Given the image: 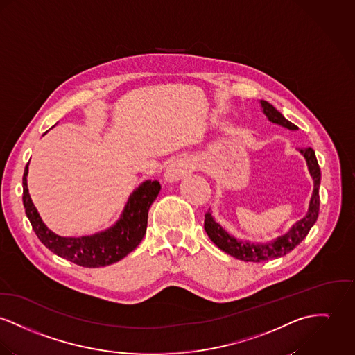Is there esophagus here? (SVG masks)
Instances as JSON below:
<instances>
[{"label": "esophagus", "instance_id": "esophagus-1", "mask_svg": "<svg viewBox=\"0 0 355 355\" xmlns=\"http://www.w3.org/2000/svg\"><path fill=\"white\" fill-rule=\"evenodd\" d=\"M194 170V164L189 158H180L167 166L164 171V180L167 182H177L188 175Z\"/></svg>", "mask_w": 355, "mask_h": 355}]
</instances>
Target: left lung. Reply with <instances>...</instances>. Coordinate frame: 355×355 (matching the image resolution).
<instances>
[{"mask_svg": "<svg viewBox=\"0 0 355 355\" xmlns=\"http://www.w3.org/2000/svg\"><path fill=\"white\" fill-rule=\"evenodd\" d=\"M261 107L266 117L277 125H281L286 130L296 131L299 130L297 125L286 120L278 110L274 108L272 104L268 101L261 100ZM301 155L305 158L306 166L309 170V174L313 180V191L312 197L309 201V208L308 214L304 218L299 220L285 235L278 236L277 239L266 242V243H251L247 241H239L230 235L215 218H212V214L208 211L205 214V220H204V228L205 232L208 234L209 239L218 245L220 250L224 252L230 254L231 257L245 261V262H262L273 258H279L289 251H292L297 245H300L302 239L308 235L309 230L313 227L316 223L318 216H319V205H320V198H319V188H320V180H322V173L320 167L318 164L315 151L308 147V148H301Z\"/></svg>", "mask_w": 355, "mask_h": 355, "instance_id": "1", "label": "left lung"}]
</instances>
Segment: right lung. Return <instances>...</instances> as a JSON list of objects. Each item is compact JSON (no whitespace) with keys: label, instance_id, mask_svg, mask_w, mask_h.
Listing matches in <instances>:
<instances>
[{"label":"right lung","instance_id":"obj_1","mask_svg":"<svg viewBox=\"0 0 355 355\" xmlns=\"http://www.w3.org/2000/svg\"><path fill=\"white\" fill-rule=\"evenodd\" d=\"M28 164L23 175V204L39 241L54 254L83 268H101L119 262L137 248L146 235L148 209L161 191L158 181H144L128 198L120 220L90 236L64 238L54 234L37 214L27 187Z\"/></svg>","mask_w":355,"mask_h":355}]
</instances>
